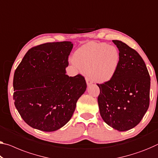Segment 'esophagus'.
<instances>
[{
	"mask_svg": "<svg viewBox=\"0 0 158 158\" xmlns=\"http://www.w3.org/2000/svg\"><path fill=\"white\" fill-rule=\"evenodd\" d=\"M86 82H87V85L88 86L90 85L93 83V81H92L89 78H88V77H86Z\"/></svg>",
	"mask_w": 158,
	"mask_h": 158,
	"instance_id": "obj_1",
	"label": "esophagus"
}]
</instances>
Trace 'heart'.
Segmentation results:
<instances>
[{
    "mask_svg": "<svg viewBox=\"0 0 158 158\" xmlns=\"http://www.w3.org/2000/svg\"><path fill=\"white\" fill-rule=\"evenodd\" d=\"M119 53L115 47L104 43L89 42L76 51L73 60L94 81L111 80L119 64Z\"/></svg>",
    "mask_w": 158,
    "mask_h": 158,
    "instance_id": "obj_1",
    "label": "heart"
}]
</instances>
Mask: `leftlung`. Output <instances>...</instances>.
I'll list each match as a JSON object with an SVG mask.
<instances>
[{
	"mask_svg": "<svg viewBox=\"0 0 158 158\" xmlns=\"http://www.w3.org/2000/svg\"><path fill=\"white\" fill-rule=\"evenodd\" d=\"M119 51V64L114 77L102 84L98 101L104 122L118 131L137 126L150 104V77L136 51L118 40H113Z\"/></svg>",
	"mask_w": 158,
	"mask_h": 158,
	"instance_id": "obj_1",
	"label": "left lung"
}]
</instances>
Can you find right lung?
Returning <instances> with one entry per match:
<instances>
[{
  "mask_svg": "<svg viewBox=\"0 0 158 158\" xmlns=\"http://www.w3.org/2000/svg\"><path fill=\"white\" fill-rule=\"evenodd\" d=\"M71 42H48L26 53L15 71L13 99L23 119L31 127L54 131L69 122L87 88L84 76L65 74Z\"/></svg>",
  "mask_w": 158,
  "mask_h": 158,
  "instance_id": "obj_1",
  "label": "right lung"
}]
</instances>
